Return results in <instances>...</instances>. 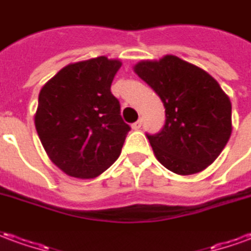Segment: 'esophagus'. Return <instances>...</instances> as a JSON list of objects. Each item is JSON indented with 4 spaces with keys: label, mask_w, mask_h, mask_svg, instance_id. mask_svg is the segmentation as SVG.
Instances as JSON below:
<instances>
[{
    "label": "esophagus",
    "mask_w": 251,
    "mask_h": 251,
    "mask_svg": "<svg viewBox=\"0 0 251 251\" xmlns=\"http://www.w3.org/2000/svg\"><path fill=\"white\" fill-rule=\"evenodd\" d=\"M141 126H143V121L138 120L137 122H134V124L131 125V129H133V130H138V129H141Z\"/></svg>",
    "instance_id": "esophagus-1"
}]
</instances>
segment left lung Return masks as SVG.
I'll list each match as a JSON object with an SVG mask.
<instances>
[{
  "mask_svg": "<svg viewBox=\"0 0 251 251\" xmlns=\"http://www.w3.org/2000/svg\"><path fill=\"white\" fill-rule=\"evenodd\" d=\"M134 72L162 99L166 122L147 134L156 159L179 175L197 174L216 160L231 136V101L216 80L175 55L141 61Z\"/></svg>",
  "mask_w": 251,
  "mask_h": 251,
  "instance_id": "1",
  "label": "left lung"
}]
</instances>
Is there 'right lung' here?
I'll return each instance as SVG.
<instances>
[{
    "label": "right lung",
    "mask_w": 251,
    "mask_h": 251,
    "mask_svg": "<svg viewBox=\"0 0 251 251\" xmlns=\"http://www.w3.org/2000/svg\"><path fill=\"white\" fill-rule=\"evenodd\" d=\"M121 65L106 57L71 64L40 89L35 127L50 160L65 174L95 178L121 155L130 126L110 91Z\"/></svg>",
    "instance_id": "add662e5"
}]
</instances>
